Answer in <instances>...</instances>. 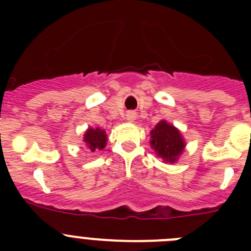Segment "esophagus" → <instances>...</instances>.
<instances>
[{
    "mask_svg": "<svg viewBox=\"0 0 251 251\" xmlns=\"http://www.w3.org/2000/svg\"><path fill=\"white\" fill-rule=\"evenodd\" d=\"M137 118V114L134 112H128L127 114H126V119H127L128 122H134Z\"/></svg>",
    "mask_w": 251,
    "mask_h": 251,
    "instance_id": "1",
    "label": "esophagus"
}]
</instances>
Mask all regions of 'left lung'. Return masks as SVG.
<instances>
[{
  "instance_id": "left-lung-1",
  "label": "left lung",
  "mask_w": 251,
  "mask_h": 251,
  "mask_svg": "<svg viewBox=\"0 0 251 251\" xmlns=\"http://www.w3.org/2000/svg\"><path fill=\"white\" fill-rule=\"evenodd\" d=\"M151 147L165 163H176L186 147L183 136L174 124L162 119L151 130Z\"/></svg>"
}]
</instances>
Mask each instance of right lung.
I'll return each instance as SVG.
<instances>
[{
	"label": "right lung",
	"mask_w": 251,
	"mask_h": 251,
	"mask_svg": "<svg viewBox=\"0 0 251 251\" xmlns=\"http://www.w3.org/2000/svg\"><path fill=\"white\" fill-rule=\"evenodd\" d=\"M83 142L86 150L90 151V152L101 151L105 148L106 142H108V136H106L105 130L99 127L88 128L85 133H84Z\"/></svg>",
	"instance_id": "add662e5"
}]
</instances>
